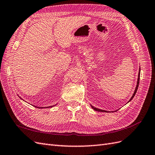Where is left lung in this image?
Here are the masks:
<instances>
[{
	"mask_svg": "<svg viewBox=\"0 0 155 155\" xmlns=\"http://www.w3.org/2000/svg\"><path fill=\"white\" fill-rule=\"evenodd\" d=\"M140 72H139V74H138V79H137V85H136V87L135 91H134V94H133V95H132V97H131L130 100L128 102H130V100H132V99L134 97V96H135V94H136V93L137 90V88H138V86H139V83H140ZM91 107H92V108L94 109V110H96V111H102V112H107V111H105V110H100V109L94 107L93 106H91Z\"/></svg>",
	"mask_w": 155,
	"mask_h": 155,
	"instance_id": "8db88e82",
	"label": "left lung"
}]
</instances>
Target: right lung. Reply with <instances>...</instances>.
I'll return each mask as SVG.
<instances>
[{
    "label": "right lung",
    "mask_w": 155,
    "mask_h": 155,
    "mask_svg": "<svg viewBox=\"0 0 155 155\" xmlns=\"http://www.w3.org/2000/svg\"><path fill=\"white\" fill-rule=\"evenodd\" d=\"M50 107V106H49ZM39 108H43V107H39Z\"/></svg>",
    "instance_id": "obj_1"
}]
</instances>
